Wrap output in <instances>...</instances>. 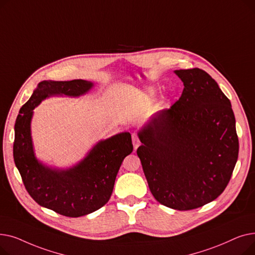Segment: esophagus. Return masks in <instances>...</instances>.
<instances>
[{"label": "esophagus", "mask_w": 255, "mask_h": 255, "mask_svg": "<svg viewBox=\"0 0 255 255\" xmlns=\"http://www.w3.org/2000/svg\"><path fill=\"white\" fill-rule=\"evenodd\" d=\"M132 142H133V145H134V150H136L138 148V145L140 144V141L135 133H133L132 134Z\"/></svg>", "instance_id": "esophagus-1"}]
</instances>
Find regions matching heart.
I'll return each instance as SVG.
<instances>
[{"label": "heart", "instance_id": "heart-1", "mask_svg": "<svg viewBox=\"0 0 255 255\" xmlns=\"http://www.w3.org/2000/svg\"><path fill=\"white\" fill-rule=\"evenodd\" d=\"M149 93H150V94H153L154 92H153V90H150V91H149Z\"/></svg>", "mask_w": 255, "mask_h": 255}]
</instances>
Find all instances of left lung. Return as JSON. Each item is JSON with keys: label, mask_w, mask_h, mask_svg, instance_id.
<instances>
[{"label": "left lung", "mask_w": 255, "mask_h": 255, "mask_svg": "<svg viewBox=\"0 0 255 255\" xmlns=\"http://www.w3.org/2000/svg\"><path fill=\"white\" fill-rule=\"evenodd\" d=\"M181 97L138 132L137 149L157 202L179 210L203 207L226 188L239 155L230 99L206 71L180 69Z\"/></svg>", "instance_id": "obj_1"}]
</instances>
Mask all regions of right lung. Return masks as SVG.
<instances>
[{
	"label": "right lung",
	"instance_id": "1",
	"mask_svg": "<svg viewBox=\"0 0 255 255\" xmlns=\"http://www.w3.org/2000/svg\"><path fill=\"white\" fill-rule=\"evenodd\" d=\"M93 83L84 79L70 82H41L17 116L13 158L26 191L35 202L67 217H80L97 211L109 202L116 177L133 145L129 132L100 140L79 163L68 169L48 167L35 156L31 121L33 110L53 95L78 97L89 92Z\"/></svg>",
	"mask_w": 255,
	"mask_h": 255
}]
</instances>
